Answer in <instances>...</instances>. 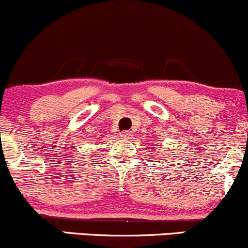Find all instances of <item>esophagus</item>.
<instances>
[{
  "instance_id": "obj_1",
  "label": "esophagus",
  "mask_w": 248,
  "mask_h": 248,
  "mask_svg": "<svg viewBox=\"0 0 248 248\" xmlns=\"http://www.w3.org/2000/svg\"><path fill=\"white\" fill-rule=\"evenodd\" d=\"M121 137L129 140V138L132 137V132L131 131H123V132H121Z\"/></svg>"
}]
</instances>
